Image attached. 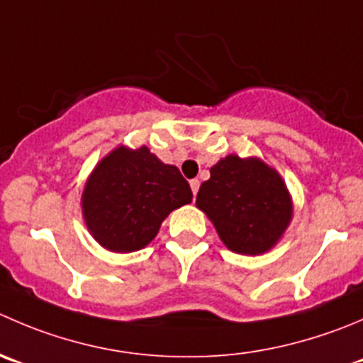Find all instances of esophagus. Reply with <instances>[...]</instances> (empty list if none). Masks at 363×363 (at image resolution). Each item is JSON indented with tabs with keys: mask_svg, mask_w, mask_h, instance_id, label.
<instances>
[{
	"mask_svg": "<svg viewBox=\"0 0 363 363\" xmlns=\"http://www.w3.org/2000/svg\"><path fill=\"white\" fill-rule=\"evenodd\" d=\"M189 186H191L193 195H196V193H199V188H200V181L199 179H193V181H189Z\"/></svg>",
	"mask_w": 363,
	"mask_h": 363,
	"instance_id": "esophagus-1",
	"label": "esophagus"
}]
</instances>
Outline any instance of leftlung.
Instances as JSON below:
<instances>
[{
	"label": "left lung",
	"mask_w": 363,
	"mask_h": 363,
	"mask_svg": "<svg viewBox=\"0 0 363 363\" xmlns=\"http://www.w3.org/2000/svg\"><path fill=\"white\" fill-rule=\"evenodd\" d=\"M196 207L207 214L230 252L260 255L282 239L293 220V199L282 175L260 157L228 154L211 167Z\"/></svg>",
	"instance_id": "obj_1"
}]
</instances>
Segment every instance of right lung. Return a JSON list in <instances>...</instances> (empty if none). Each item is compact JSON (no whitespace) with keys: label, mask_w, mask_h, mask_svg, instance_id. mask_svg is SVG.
Returning <instances> with one entry per match:
<instances>
[{"label":"right lung","mask_w":363,"mask_h":363,"mask_svg":"<svg viewBox=\"0 0 363 363\" xmlns=\"http://www.w3.org/2000/svg\"><path fill=\"white\" fill-rule=\"evenodd\" d=\"M191 199V188L177 167L164 164L145 145H118L88 175L81 213L103 248L131 253L145 248L164 218Z\"/></svg>","instance_id":"right-lung-1"}]
</instances>
